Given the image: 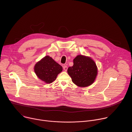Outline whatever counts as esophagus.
<instances>
[{"mask_svg":"<svg viewBox=\"0 0 132 132\" xmlns=\"http://www.w3.org/2000/svg\"><path fill=\"white\" fill-rule=\"evenodd\" d=\"M63 69H64V70L65 71H67L68 70V67H67V66H66V65L63 66Z\"/></svg>","mask_w":132,"mask_h":132,"instance_id":"34e87169","label":"esophagus"}]
</instances>
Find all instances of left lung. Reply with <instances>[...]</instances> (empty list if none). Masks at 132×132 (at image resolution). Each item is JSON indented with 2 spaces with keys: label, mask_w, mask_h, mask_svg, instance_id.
Returning a JSON list of instances; mask_svg holds the SVG:
<instances>
[{
  "label": "left lung",
  "mask_w": 132,
  "mask_h": 132,
  "mask_svg": "<svg viewBox=\"0 0 132 132\" xmlns=\"http://www.w3.org/2000/svg\"><path fill=\"white\" fill-rule=\"evenodd\" d=\"M73 63V65L68 69V73L72 82L80 87L92 85L98 72L94 61L90 57L80 55L74 59Z\"/></svg>",
  "instance_id": "left-lung-1"
}]
</instances>
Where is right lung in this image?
<instances>
[{"instance_id": "right-lung-1", "label": "right lung", "mask_w": 132, "mask_h": 132, "mask_svg": "<svg viewBox=\"0 0 132 132\" xmlns=\"http://www.w3.org/2000/svg\"><path fill=\"white\" fill-rule=\"evenodd\" d=\"M62 70V67L49 56H45L34 67L38 77L47 84L55 81Z\"/></svg>"}]
</instances>
